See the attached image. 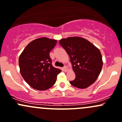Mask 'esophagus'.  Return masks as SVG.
<instances>
[{"label":"esophagus","mask_w":122,"mask_h":122,"mask_svg":"<svg viewBox=\"0 0 122 122\" xmlns=\"http://www.w3.org/2000/svg\"><path fill=\"white\" fill-rule=\"evenodd\" d=\"M63 71H67L68 70V67H67V66H65L63 67Z\"/></svg>","instance_id":"esophagus-1"}]
</instances>
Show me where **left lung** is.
Returning <instances> with one entry per match:
<instances>
[{"label": "left lung", "instance_id": "1", "mask_svg": "<svg viewBox=\"0 0 122 122\" xmlns=\"http://www.w3.org/2000/svg\"><path fill=\"white\" fill-rule=\"evenodd\" d=\"M59 44L70 56L76 78L74 87L86 88L96 81L103 65L100 51L90 41L78 36L61 39Z\"/></svg>", "mask_w": 122, "mask_h": 122}]
</instances>
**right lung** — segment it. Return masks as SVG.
Instances as JSON below:
<instances>
[{
    "mask_svg": "<svg viewBox=\"0 0 122 122\" xmlns=\"http://www.w3.org/2000/svg\"><path fill=\"white\" fill-rule=\"evenodd\" d=\"M57 43L55 40L46 37L31 41L19 57V63L22 77L35 90H48L55 84L61 70L52 65L49 52Z\"/></svg>",
    "mask_w": 122,
    "mask_h": 122,
    "instance_id": "1",
    "label": "right lung"
}]
</instances>
